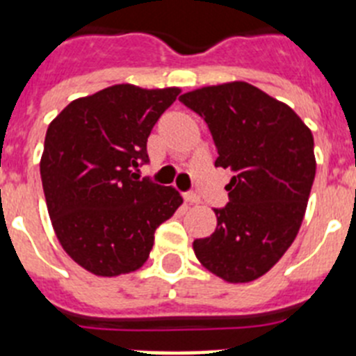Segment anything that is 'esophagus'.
<instances>
[{
  "label": "esophagus",
  "mask_w": 356,
  "mask_h": 356,
  "mask_svg": "<svg viewBox=\"0 0 356 356\" xmlns=\"http://www.w3.org/2000/svg\"><path fill=\"white\" fill-rule=\"evenodd\" d=\"M184 197H185V201H187L188 205H197V203L201 201L200 196H197L196 193H187Z\"/></svg>",
  "instance_id": "34e87169"
}]
</instances>
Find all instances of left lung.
Returning a JSON list of instances; mask_svg holds the SVG:
<instances>
[{"instance_id": "obj_1", "label": "left lung", "mask_w": 356, "mask_h": 356, "mask_svg": "<svg viewBox=\"0 0 356 356\" xmlns=\"http://www.w3.org/2000/svg\"><path fill=\"white\" fill-rule=\"evenodd\" d=\"M205 119L216 168L232 169L217 228L193 244L197 260L229 284L266 275L300 232L316 176L312 131L291 106L246 81L180 96Z\"/></svg>"}]
</instances>
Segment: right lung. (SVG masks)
Instances as JSON below:
<instances>
[{
  "label": "right lung",
  "mask_w": 356,
  "mask_h": 356,
  "mask_svg": "<svg viewBox=\"0 0 356 356\" xmlns=\"http://www.w3.org/2000/svg\"><path fill=\"white\" fill-rule=\"evenodd\" d=\"M180 89L112 85L69 103L46 131L40 178L65 253L97 276L143 267L155 229L181 205L172 187L139 180L147 137Z\"/></svg>",
  "instance_id": "1"
}]
</instances>
